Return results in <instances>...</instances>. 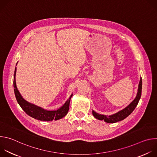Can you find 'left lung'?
Here are the masks:
<instances>
[{"mask_svg":"<svg viewBox=\"0 0 157 157\" xmlns=\"http://www.w3.org/2000/svg\"><path fill=\"white\" fill-rule=\"evenodd\" d=\"M142 86V78H140V80L139 84L138 93H137L136 99H134L127 107H125L123 110L118 112L117 113L112 115V116H106L98 114V113H95V112L93 111V116L96 119H98L99 120H104L105 122H107V123H115V122L124 120L125 118L128 117L132 113L133 110L135 109V108L137 105L141 97Z\"/></svg>","mask_w":157,"mask_h":157,"instance_id":"1","label":"left lung"}]
</instances>
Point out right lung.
<instances>
[{
    "instance_id": "add662e5",
    "label": "right lung",
    "mask_w": 157,
    "mask_h": 157,
    "mask_svg": "<svg viewBox=\"0 0 157 157\" xmlns=\"http://www.w3.org/2000/svg\"><path fill=\"white\" fill-rule=\"evenodd\" d=\"M16 70H17L15 68L13 77L14 93L18 104L20 105L21 109L25 111V113L27 114L35 119L43 121H52L53 120L56 121L63 118L67 114L69 110L70 102L72 95L70 96L69 99L66 101L65 104L57 110H46L41 107L30 104L24 99L17 88L15 81Z\"/></svg>"
}]
</instances>
